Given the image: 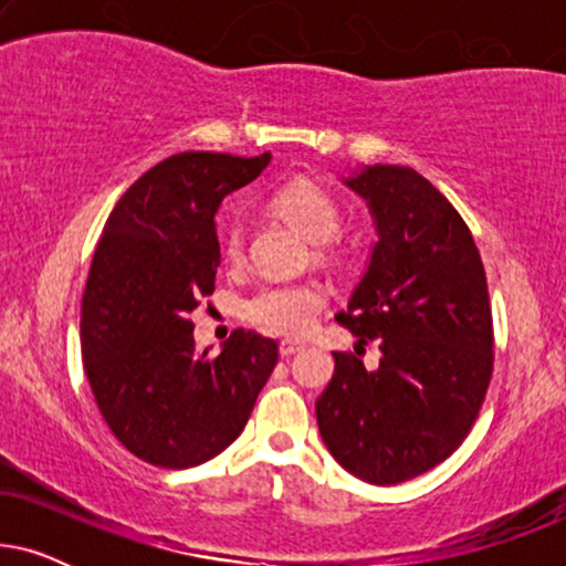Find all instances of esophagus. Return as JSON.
<instances>
[{"instance_id": "34e87169", "label": "esophagus", "mask_w": 566, "mask_h": 566, "mask_svg": "<svg viewBox=\"0 0 566 566\" xmlns=\"http://www.w3.org/2000/svg\"><path fill=\"white\" fill-rule=\"evenodd\" d=\"M301 343H296V339H283L281 343V355H293V353H298L301 350Z\"/></svg>"}]
</instances>
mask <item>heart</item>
Here are the masks:
<instances>
[{"label": "heart", "instance_id": "heart-1", "mask_svg": "<svg viewBox=\"0 0 566 566\" xmlns=\"http://www.w3.org/2000/svg\"><path fill=\"white\" fill-rule=\"evenodd\" d=\"M270 208L306 239L316 242L319 254L335 252L339 203L324 185L312 180V177H293L270 196ZM221 247L223 254L231 260L242 254L244 234L237 221L223 227ZM324 306H327V291L316 281L265 283L242 301V316L270 335L298 337L314 327Z\"/></svg>", "mask_w": 566, "mask_h": 566}]
</instances>
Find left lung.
<instances>
[{
    "mask_svg": "<svg viewBox=\"0 0 566 566\" xmlns=\"http://www.w3.org/2000/svg\"><path fill=\"white\" fill-rule=\"evenodd\" d=\"M368 200L378 242L337 322L378 339L376 370L335 355L316 399L324 446L370 484H399L446 461L469 436L492 378L490 291L474 237L436 185L399 165L345 180Z\"/></svg>",
    "mask_w": 566,
    "mask_h": 566,
    "instance_id": "left-lung-1",
    "label": "left lung"
}]
</instances>
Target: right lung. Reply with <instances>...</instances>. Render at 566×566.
<instances>
[{"instance_id": "add662e5", "label": "right lung", "mask_w": 566, "mask_h": 566, "mask_svg": "<svg viewBox=\"0 0 566 566\" xmlns=\"http://www.w3.org/2000/svg\"><path fill=\"white\" fill-rule=\"evenodd\" d=\"M268 161L175 154L105 221L82 296L84 374L113 436L154 467H198L234 443L277 363L275 339L252 329L198 353L190 322L221 262L213 216Z\"/></svg>"}]
</instances>
